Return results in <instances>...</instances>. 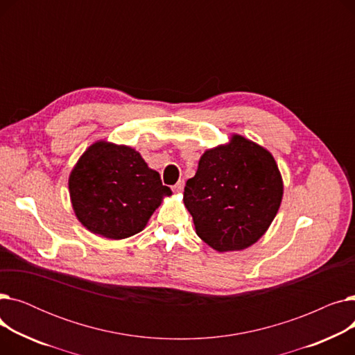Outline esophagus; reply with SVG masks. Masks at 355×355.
<instances>
[{
  "label": "esophagus",
  "instance_id": "34e87169",
  "mask_svg": "<svg viewBox=\"0 0 355 355\" xmlns=\"http://www.w3.org/2000/svg\"><path fill=\"white\" fill-rule=\"evenodd\" d=\"M184 185H185V182L184 181H178L174 187H173V190L175 191V193H181L182 190H184Z\"/></svg>",
  "mask_w": 355,
  "mask_h": 355
}]
</instances>
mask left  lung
<instances>
[{
  "instance_id": "1",
  "label": "left lung",
  "mask_w": 355,
  "mask_h": 355,
  "mask_svg": "<svg viewBox=\"0 0 355 355\" xmlns=\"http://www.w3.org/2000/svg\"><path fill=\"white\" fill-rule=\"evenodd\" d=\"M284 181L266 148L241 137L207 149L185 184L197 236L217 252L243 250L262 237L281 207Z\"/></svg>"
}]
</instances>
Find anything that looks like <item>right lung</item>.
<instances>
[{
	"label": "right lung",
	"mask_w": 355,
	"mask_h": 355,
	"mask_svg": "<svg viewBox=\"0 0 355 355\" xmlns=\"http://www.w3.org/2000/svg\"><path fill=\"white\" fill-rule=\"evenodd\" d=\"M78 220L93 234L126 239L142 232L173 193L134 148L107 141L92 144L69 177Z\"/></svg>",
	"instance_id": "right-lung-1"
}]
</instances>
